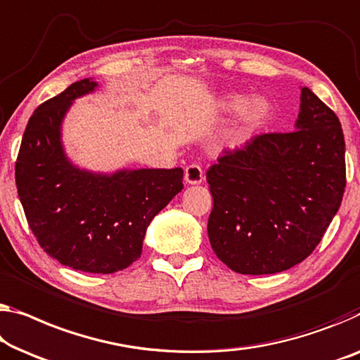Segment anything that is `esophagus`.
<instances>
[{"label":"esophagus","mask_w":360,"mask_h":360,"mask_svg":"<svg viewBox=\"0 0 360 360\" xmlns=\"http://www.w3.org/2000/svg\"><path fill=\"white\" fill-rule=\"evenodd\" d=\"M184 181L187 184H200L203 181V171L198 165L192 163L184 169Z\"/></svg>","instance_id":"esophagus-1"}]
</instances>
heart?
<instances>
[{
    "mask_svg": "<svg viewBox=\"0 0 360 360\" xmlns=\"http://www.w3.org/2000/svg\"><path fill=\"white\" fill-rule=\"evenodd\" d=\"M243 105V98L240 96H233L226 101V108L229 110H236ZM266 112V106L264 101L260 98H252L248 100L240 108V116H243V121L245 126H254L255 122H259L262 117L265 116Z\"/></svg>",
    "mask_w": 360,
    "mask_h": 360,
    "instance_id": "1",
    "label": "heart"
}]
</instances>
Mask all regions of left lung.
I'll return each instance as SVG.
<instances>
[{"instance_id": "1", "label": "left lung", "mask_w": 360, "mask_h": 360, "mask_svg": "<svg viewBox=\"0 0 360 360\" xmlns=\"http://www.w3.org/2000/svg\"><path fill=\"white\" fill-rule=\"evenodd\" d=\"M213 197L208 239L243 275H270L312 254L340 210L345 136L335 111L300 90L296 131L259 134L223 150L207 171Z\"/></svg>"}]
</instances>
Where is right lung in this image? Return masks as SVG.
I'll return each mask as SVG.
<instances>
[{
    "label": "right lung",
    "instance_id": "right-lung-1",
    "mask_svg": "<svg viewBox=\"0 0 360 360\" xmlns=\"http://www.w3.org/2000/svg\"><path fill=\"white\" fill-rule=\"evenodd\" d=\"M95 87L82 79L34 111L15 160V186L48 255L79 271L115 273L141 257L150 221L182 189V169L103 176L74 168L64 157L60 126L72 100Z\"/></svg>",
    "mask_w": 360,
    "mask_h": 360
}]
</instances>
